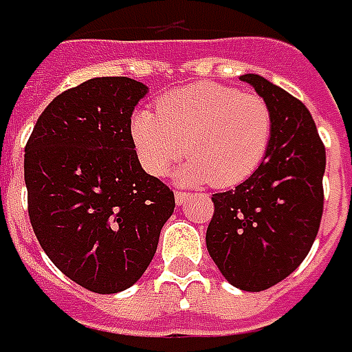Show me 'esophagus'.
Masks as SVG:
<instances>
[{"label":"esophagus","mask_w":352,"mask_h":352,"mask_svg":"<svg viewBox=\"0 0 352 352\" xmlns=\"http://www.w3.org/2000/svg\"><path fill=\"white\" fill-rule=\"evenodd\" d=\"M188 196H190L188 192H183V190H177V192H175L177 205H183V203L186 201V197H188Z\"/></svg>","instance_id":"34e87169"}]
</instances>
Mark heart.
I'll return each instance as SVG.
<instances>
[{
    "label": "heart",
    "instance_id": "1",
    "mask_svg": "<svg viewBox=\"0 0 352 352\" xmlns=\"http://www.w3.org/2000/svg\"><path fill=\"white\" fill-rule=\"evenodd\" d=\"M272 129V110L263 96L199 82L164 93L156 111H138L130 136L151 175L164 177L188 153L192 160L181 169V181L229 188L261 166Z\"/></svg>",
    "mask_w": 352,
    "mask_h": 352
}]
</instances>
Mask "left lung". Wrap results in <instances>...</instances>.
I'll list each match as a JSON object with an SVG mask.
<instances>
[{
	"instance_id": "obj_1",
	"label": "left lung",
	"mask_w": 352,
	"mask_h": 352,
	"mask_svg": "<svg viewBox=\"0 0 352 352\" xmlns=\"http://www.w3.org/2000/svg\"><path fill=\"white\" fill-rule=\"evenodd\" d=\"M274 119L269 153L235 190L212 194L207 250L229 283L265 291L300 265L321 226L327 155L311 113L269 80L244 74Z\"/></svg>"
}]
</instances>
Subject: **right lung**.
Here are the masks:
<instances>
[{"instance_id":"1","label":"right lung","mask_w":352,"mask_h":352,"mask_svg":"<svg viewBox=\"0 0 352 352\" xmlns=\"http://www.w3.org/2000/svg\"><path fill=\"white\" fill-rule=\"evenodd\" d=\"M145 93L132 78L87 80L46 106L25 143L38 244L65 276L100 295L142 278L175 209L173 190L143 171L130 136Z\"/></svg>"}]
</instances>
